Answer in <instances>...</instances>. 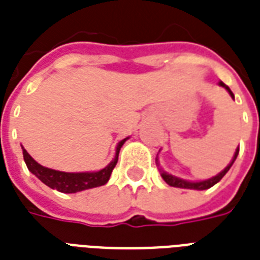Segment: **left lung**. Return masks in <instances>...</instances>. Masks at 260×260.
<instances>
[{
    "label": "left lung",
    "mask_w": 260,
    "mask_h": 260,
    "mask_svg": "<svg viewBox=\"0 0 260 260\" xmlns=\"http://www.w3.org/2000/svg\"><path fill=\"white\" fill-rule=\"evenodd\" d=\"M218 85L224 87V89L228 90V93L231 94V97L232 98L235 97L234 93L231 91V89L226 86L225 83L220 82ZM238 154H239V150H236V152H235V155H234V159H232V162H231L230 165H228V166H226L225 169L221 171V173H218L217 175H214V177L209 178V179H206V181H200V182L185 181V179H181V178L174 177V175L165 173V171H162V178L165 179V182H166L167 185L174 186V187H181V189H193V190H206V189H209V187H212V186L216 185L218 181H221V178L224 177L226 173H228V170L231 169V166H232L235 160H236V158H238Z\"/></svg>",
    "instance_id": "left-lung-1"
}]
</instances>
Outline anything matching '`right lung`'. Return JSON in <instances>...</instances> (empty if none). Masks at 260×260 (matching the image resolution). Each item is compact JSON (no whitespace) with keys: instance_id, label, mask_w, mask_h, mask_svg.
Returning a JSON list of instances; mask_svg holds the SVG:
<instances>
[{"instance_id":"right-lung-1","label":"right lung","mask_w":260,"mask_h":260,"mask_svg":"<svg viewBox=\"0 0 260 260\" xmlns=\"http://www.w3.org/2000/svg\"><path fill=\"white\" fill-rule=\"evenodd\" d=\"M126 139L128 138H125L117 144L113 160L105 169L94 171V173H64V171L52 170V169H47V167L39 165L24 148H22V155H24V160H25L28 170L34 175H36L44 185L51 189L58 190L60 193H77V191L105 185L106 182L109 181L110 174L113 171L114 166L117 165L120 148L126 142Z\"/></svg>"}]
</instances>
